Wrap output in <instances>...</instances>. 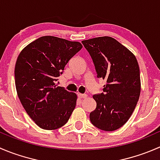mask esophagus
Segmentation results:
<instances>
[{"mask_svg":"<svg viewBox=\"0 0 160 160\" xmlns=\"http://www.w3.org/2000/svg\"><path fill=\"white\" fill-rule=\"evenodd\" d=\"M78 97L79 98H81V99H83V98H88V95L87 94H83V93H78Z\"/></svg>","mask_w":160,"mask_h":160,"instance_id":"34e87169","label":"esophagus"}]
</instances>
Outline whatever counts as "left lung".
Here are the masks:
<instances>
[{"instance_id": "1", "label": "left lung", "mask_w": 160, "mask_h": 160, "mask_svg": "<svg viewBox=\"0 0 160 160\" xmlns=\"http://www.w3.org/2000/svg\"><path fill=\"white\" fill-rule=\"evenodd\" d=\"M91 56L98 77L106 80L101 94L90 112L91 123L101 130L111 132L123 126L133 113L141 91L140 71L135 55L109 36L83 40Z\"/></svg>"}]
</instances>
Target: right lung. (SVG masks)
<instances>
[{
  "label": "right lung",
  "mask_w": 160,
  "mask_h": 160,
  "mask_svg": "<svg viewBox=\"0 0 160 160\" xmlns=\"http://www.w3.org/2000/svg\"><path fill=\"white\" fill-rule=\"evenodd\" d=\"M83 46L55 36H42L25 46L14 68L18 96L27 114L42 129L63 126L77 104L75 93L57 87L65 66Z\"/></svg>",
  "instance_id": "obj_1"
}]
</instances>
